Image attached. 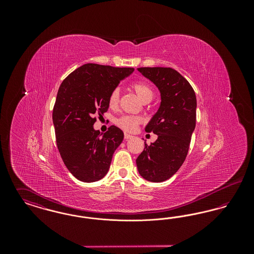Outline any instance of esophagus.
Returning a JSON list of instances; mask_svg holds the SVG:
<instances>
[{
	"label": "esophagus",
	"instance_id": "obj_1",
	"mask_svg": "<svg viewBox=\"0 0 254 254\" xmlns=\"http://www.w3.org/2000/svg\"><path fill=\"white\" fill-rule=\"evenodd\" d=\"M124 137H125V139H126V140H128V139L132 138L133 136L132 135H130V134H128V133H125Z\"/></svg>",
	"mask_w": 254,
	"mask_h": 254
}]
</instances>
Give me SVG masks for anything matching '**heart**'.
<instances>
[{
	"label": "heart",
	"mask_w": 254,
	"mask_h": 254,
	"mask_svg": "<svg viewBox=\"0 0 254 254\" xmlns=\"http://www.w3.org/2000/svg\"><path fill=\"white\" fill-rule=\"evenodd\" d=\"M134 92L139 97L143 103H148L154 96L152 87L145 82H136L131 85ZM120 91L118 88H114L109 96V105L110 108H115L118 105ZM140 123V118L132 115H123L115 120V124L125 131H133Z\"/></svg>",
	"instance_id": "obj_1"
}]
</instances>
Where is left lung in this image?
Here are the masks:
<instances>
[{"label":"left lung","instance_id":"8db88e82","mask_svg":"<svg viewBox=\"0 0 254 254\" xmlns=\"http://www.w3.org/2000/svg\"><path fill=\"white\" fill-rule=\"evenodd\" d=\"M138 70L157 86L161 105L145 127L157 140L136 159L140 175L149 182H164L181 168L189 152L196 125V96L192 86L171 67H139Z\"/></svg>","mask_w":254,"mask_h":254}]
</instances>
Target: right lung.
Instances as JSON below:
<instances>
[{"mask_svg": "<svg viewBox=\"0 0 254 254\" xmlns=\"http://www.w3.org/2000/svg\"><path fill=\"white\" fill-rule=\"evenodd\" d=\"M133 71V67L85 64L61 84L52 113L56 143L65 167L80 181H99L109 171L124 133L110 126L101 136L93 125L97 115L100 119L108 111L110 92Z\"/></svg>", "mask_w": 254, "mask_h": 254, "instance_id": "obj_1", "label": "right lung"}]
</instances>
